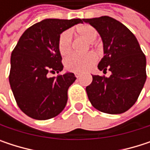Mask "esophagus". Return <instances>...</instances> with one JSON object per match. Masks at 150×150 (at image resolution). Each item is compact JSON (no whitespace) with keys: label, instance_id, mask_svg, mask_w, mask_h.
<instances>
[{"label":"esophagus","instance_id":"34e87169","mask_svg":"<svg viewBox=\"0 0 150 150\" xmlns=\"http://www.w3.org/2000/svg\"><path fill=\"white\" fill-rule=\"evenodd\" d=\"M75 77H76V78H79V77L81 76V75H80V74H78V73H75Z\"/></svg>","mask_w":150,"mask_h":150}]
</instances>
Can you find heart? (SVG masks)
Masks as SVG:
<instances>
[{
  "label": "heart",
  "instance_id": "b5f03b06",
  "mask_svg": "<svg viewBox=\"0 0 150 150\" xmlns=\"http://www.w3.org/2000/svg\"><path fill=\"white\" fill-rule=\"evenodd\" d=\"M78 35L85 38L90 44H93L98 36L97 30L88 24H82L75 28ZM72 47V36L69 31H64L61 34L58 40V49L62 56L68 55ZM96 62V56L94 54L85 55L72 54L66 58L64 64L69 71L75 73H81L91 69Z\"/></svg>",
  "mask_w": 150,
  "mask_h": 150
}]
</instances>
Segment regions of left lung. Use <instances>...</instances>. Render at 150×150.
<instances>
[{
  "instance_id": "left-lung-1",
  "label": "left lung",
  "mask_w": 150,
  "mask_h": 150,
  "mask_svg": "<svg viewBox=\"0 0 150 150\" xmlns=\"http://www.w3.org/2000/svg\"><path fill=\"white\" fill-rule=\"evenodd\" d=\"M99 33L104 56L98 64L109 77L92 75L86 88L94 108L101 112L116 115L129 110L138 99L146 81V57L134 34L122 23L109 16L83 19Z\"/></svg>"
}]
</instances>
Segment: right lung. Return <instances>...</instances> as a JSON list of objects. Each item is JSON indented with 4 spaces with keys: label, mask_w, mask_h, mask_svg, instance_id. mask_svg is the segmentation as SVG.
Wrapping results in <instances>:
<instances>
[{
    "label": "right lung",
    "mask_w": 150,
    "mask_h": 150,
    "mask_svg": "<svg viewBox=\"0 0 150 150\" xmlns=\"http://www.w3.org/2000/svg\"><path fill=\"white\" fill-rule=\"evenodd\" d=\"M83 20L45 19L28 28L11 54L9 83L21 110L35 120L58 115L68 102L73 73L48 77L63 69L58 49L60 35Z\"/></svg>",
    "instance_id": "right-lung-1"
}]
</instances>
